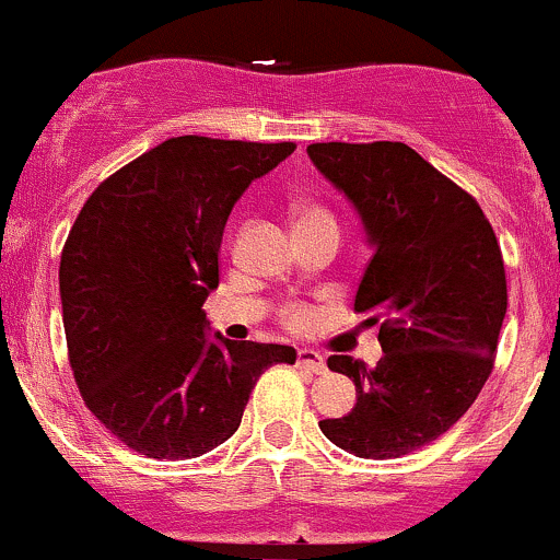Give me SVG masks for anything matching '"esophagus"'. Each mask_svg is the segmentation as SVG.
<instances>
[{
  "label": "esophagus",
  "mask_w": 560,
  "mask_h": 560,
  "mask_svg": "<svg viewBox=\"0 0 560 560\" xmlns=\"http://www.w3.org/2000/svg\"><path fill=\"white\" fill-rule=\"evenodd\" d=\"M298 364H300V368L311 370V373H325V370H327L325 357H322L319 351H314V349H300L298 351Z\"/></svg>",
  "instance_id": "1"
}]
</instances>
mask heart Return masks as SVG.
Wrapping results in <instances>:
<instances>
[{"label":"heart","mask_w":560,"mask_h":560,"mask_svg":"<svg viewBox=\"0 0 560 560\" xmlns=\"http://www.w3.org/2000/svg\"><path fill=\"white\" fill-rule=\"evenodd\" d=\"M314 217H329V214H325V211H322V209H303V211H300V220L298 222L314 220ZM284 319H287V325L300 327L305 319H308V311H305L303 305H290V308L284 311Z\"/></svg>","instance_id":"1"}]
</instances>
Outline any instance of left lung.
I'll return each instance as SVG.
<instances>
[{"mask_svg":"<svg viewBox=\"0 0 560 560\" xmlns=\"http://www.w3.org/2000/svg\"><path fill=\"white\" fill-rule=\"evenodd\" d=\"M308 158L373 246L354 311L373 314L384 349L373 370L327 359L354 381L357 405L319 429L359 458L405 456L448 432L491 375L508 314L502 249L478 201L402 141H322Z\"/></svg>","mask_w":560,"mask_h":560,"instance_id":"1","label":"left lung"}]
</instances>
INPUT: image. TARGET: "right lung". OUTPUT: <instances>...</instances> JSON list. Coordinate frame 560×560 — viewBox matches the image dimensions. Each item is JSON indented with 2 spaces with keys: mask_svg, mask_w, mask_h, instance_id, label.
<instances>
[{
  "mask_svg": "<svg viewBox=\"0 0 560 560\" xmlns=\"http://www.w3.org/2000/svg\"><path fill=\"white\" fill-rule=\"evenodd\" d=\"M292 141L176 137L93 190L61 252L63 332L88 410L147 458L233 438L257 378L295 349L206 335L225 222Z\"/></svg>",
  "mask_w": 560,
  "mask_h": 560,
  "instance_id": "1",
  "label": "right lung"
}]
</instances>
